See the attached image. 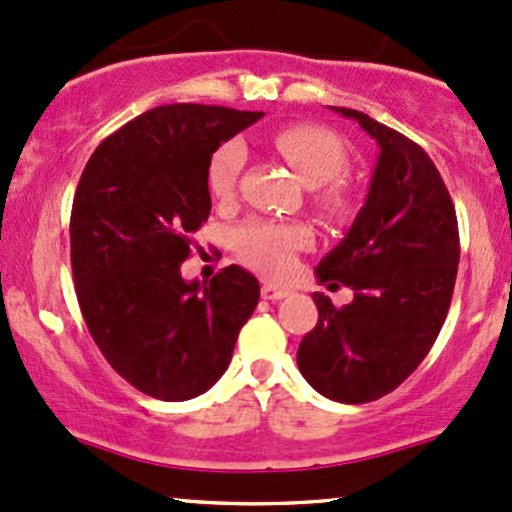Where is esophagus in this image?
Wrapping results in <instances>:
<instances>
[{"instance_id": "1", "label": "esophagus", "mask_w": 512, "mask_h": 512, "mask_svg": "<svg viewBox=\"0 0 512 512\" xmlns=\"http://www.w3.org/2000/svg\"><path fill=\"white\" fill-rule=\"evenodd\" d=\"M260 295L264 300H272V303H276V300L286 298L288 291L286 288H279V286H269V283H264V286L260 288Z\"/></svg>"}]
</instances>
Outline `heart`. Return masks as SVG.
<instances>
[{"label":"heart","mask_w":512,"mask_h":512,"mask_svg":"<svg viewBox=\"0 0 512 512\" xmlns=\"http://www.w3.org/2000/svg\"><path fill=\"white\" fill-rule=\"evenodd\" d=\"M274 147L305 186H323L317 193V205L326 217L336 221L350 219L355 209L353 193L338 183L348 169V152L334 133L307 123H293L274 133ZM243 166L245 145L240 140H229L217 147L207 166V188L212 197L229 200ZM310 240V229L305 224L250 219L233 233V252L252 272L281 279L291 272L295 252L307 248Z\"/></svg>","instance_id":"b5f03b06"}]
</instances>
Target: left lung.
Instances as JSON below:
<instances>
[{"instance_id": "obj_1", "label": "left lung", "mask_w": 512, "mask_h": 512, "mask_svg": "<svg viewBox=\"0 0 512 512\" xmlns=\"http://www.w3.org/2000/svg\"><path fill=\"white\" fill-rule=\"evenodd\" d=\"M377 140L365 207L319 262L317 279L353 288L336 307L315 293L319 319L298 348L310 386L338 403H372L415 372L432 350L460 262L458 219L446 183L420 145L355 109L334 107ZM331 283V286H338Z\"/></svg>"}]
</instances>
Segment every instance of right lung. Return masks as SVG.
Returning <instances> with one entry per match:
<instances>
[{
    "label": "right lung",
    "mask_w": 512,
    "mask_h": 512,
    "mask_svg": "<svg viewBox=\"0 0 512 512\" xmlns=\"http://www.w3.org/2000/svg\"><path fill=\"white\" fill-rule=\"evenodd\" d=\"M264 112L164 104L104 138L71 209V269L80 312L107 362L145 396L188 400L229 367L260 300L245 269L183 281L195 231L212 209L217 147Z\"/></svg>",
    "instance_id": "right-lung-1"
}]
</instances>
